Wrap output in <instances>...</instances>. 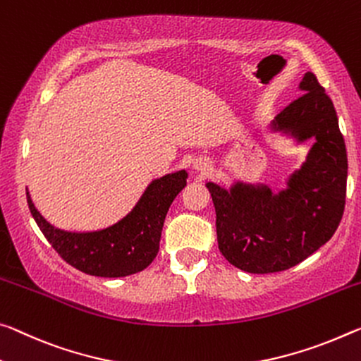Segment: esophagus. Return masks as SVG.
<instances>
[{
  "instance_id": "34e87169",
  "label": "esophagus",
  "mask_w": 361,
  "mask_h": 361,
  "mask_svg": "<svg viewBox=\"0 0 361 361\" xmlns=\"http://www.w3.org/2000/svg\"><path fill=\"white\" fill-rule=\"evenodd\" d=\"M194 169H196L197 171H201V173L204 175L209 171V164L205 162V160H196V162H194Z\"/></svg>"
}]
</instances>
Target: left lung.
I'll return each mask as SVG.
<instances>
[{"instance_id":"1","label":"left lung","mask_w":361,"mask_h":361,"mask_svg":"<svg viewBox=\"0 0 361 361\" xmlns=\"http://www.w3.org/2000/svg\"><path fill=\"white\" fill-rule=\"evenodd\" d=\"M302 94L274 117L273 131L304 142L314 138L305 162L273 192L267 185L207 183L216 214V241L239 270H288L333 238L345 207L347 151L333 101L307 72Z\"/></svg>"}]
</instances>
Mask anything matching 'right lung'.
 I'll use <instances>...</instances> for the list:
<instances>
[{
	"instance_id": "obj_1",
	"label": "right lung",
	"mask_w": 361,
	"mask_h": 361,
	"mask_svg": "<svg viewBox=\"0 0 361 361\" xmlns=\"http://www.w3.org/2000/svg\"><path fill=\"white\" fill-rule=\"evenodd\" d=\"M186 178V170H180L154 180L127 216L99 231L59 230L43 219L28 191L27 204L44 238L68 265L91 276L120 278L145 270L156 259L165 215Z\"/></svg>"
}]
</instances>
